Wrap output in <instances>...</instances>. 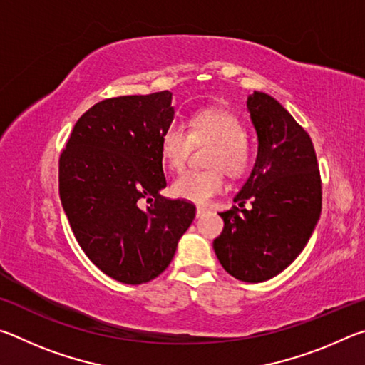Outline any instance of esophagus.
Here are the masks:
<instances>
[{"mask_svg": "<svg viewBox=\"0 0 365 365\" xmlns=\"http://www.w3.org/2000/svg\"><path fill=\"white\" fill-rule=\"evenodd\" d=\"M207 212L206 207H196V217H202Z\"/></svg>", "mask_w": 365, "mask_h": 365, "instance_id": "1", "label": "esophagus"}]
</instances>
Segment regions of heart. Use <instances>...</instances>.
<instances>
[{"label": "heart", "mask_w": 365, "mask_h": 365, "mask_svg": "<svg viewBox=\"0 0 365 365\" xmlns=\"http://www.w3.org/2000/svg\"><path fill=\"white\" fill-rule=\"evenodd\" d=\"M212 143L206 163L212 168L187 170L172 183V195L180 200L207 205L225 190L224 170L232 178L250 174L255 164V148L246 138L242 120L230 110L207 108L191 117L187 127L170 122L160 135V156L172 170H182L193 145Z\"/></svg>", "instance_id": "heart-1"}]
</instances>
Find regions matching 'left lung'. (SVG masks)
<instances>
[{"instance_id":"8db88e82","label":"left lung","mask_w":365,"mask_h":365,"mask_svg":"<svg viewBox=\"0 0 365 365\" xmlns=\"http://www.w3.org/2000/svg\"><path fill=\"white\" fill-rule=\"evenodd\" d=\"M257 133V159L214 240L219 262L235 279L279 275L304 250L322 211V180L309 133L282 104L255 91L246 101ZM250 204L248 210L245 205Z\"/></svg>"}]
</instances>
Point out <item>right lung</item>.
Masks as SVG:
<instances>
[{"mask_svg":"<svg viewBox=\"0 0 365 365\" xmlns=\"http://www.w3.org/2000/svg\"><path fill=\"white\" fill-rule=\"evenodd\" d=\"M172 120L168 90L109 98L80 117L59 158L61 202L80 248L127 285L168 269L196 214L159 195L168 185L159 141Z\"/></svg>","mask_w":365,"mask_h":365,"instance_id":"obj_1","label":"right lung"}]
</instances>
